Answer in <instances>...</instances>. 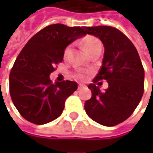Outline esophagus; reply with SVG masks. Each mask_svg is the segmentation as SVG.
<instances>
[{
    "mask_svg": "<svg viewBox=\"0 0 153 153\" xmlns=\"http://www.w3.org/2000/svg\"><path fill=\"white\" fill-rule=\"evenodd\" d=\"M85 88V85H83V84H79L78 89H81V88Z\"/></svg>",
    "mask_w": 153,
    "mask_h": 153,
    "instance_id": "1",
    "label": "esophagus"
}]
</instances>
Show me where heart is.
<instances>
[{"mask_svg": "<svg viewBox=\"0 0 153 153\" xmlns=\"http://www.w3.org/2000/svg\"><path fill=\"white\" fill-rule=\"evenodd\" d=\"M98 45H101V43H100V42L98 41V39H97V38H95V37H92V36H88V37L85 38V40L83 41V46H84L85 50H86L88 53L90 50H92L94 48L98 46ZM70 48H71V47L70 46L67 47V48H65V54H64L65 57L67 56V55H68V53H69V51H70ZM74 77H75L76 79H78L83 80V79H85L88 77V73L85 72V71H78L77 73L74 74Z\"/></svg>", "mask_w": 153, "mask_h": 153, "instance_id": "1", "label": "heart"}]
</instances>
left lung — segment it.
<instances>
[{
	"label": "left lung",
	"mask_w": 153,
	"mask_h": 153,
	"mask_svg": "<svg viewBox=\"0 0 153 153\" xmlns=\"http://www.w3.org/2000/svg\"><path fill=\"white\" fill-rule=\"evenodd\" d=\"M85 33L101 40L105 47L101 69L88 85L92 92L84 108L90 119L107 126H116L134 112L143 94L144 70L131 41L117 28L99 25L84 27ZM106 79L109 87L102 92L95 83Z\"/></svg>",
	"instance_id": "1"
}]
</instances>
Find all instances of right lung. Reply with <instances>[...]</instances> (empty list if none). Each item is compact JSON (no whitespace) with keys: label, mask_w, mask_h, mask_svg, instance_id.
<instances>
[{"label":"right lung","mask_w":153,"mask_h":153,"mask_svg":"<svg viewBox=\"0 0 153 153\" xmlns=\"http://www.w3.org/2000/svg\"><path fill=\"white\" fill-rule=\"evenodd\" d=\"M86 33L84 27L48 25L23 48L10 74V94L21 116L42 125L58 118L65 103L78 88L75 81L53 83L49 74L63 61L65 49Z\"/></svg>","instance_id":"add662e5"}]
</instances>
